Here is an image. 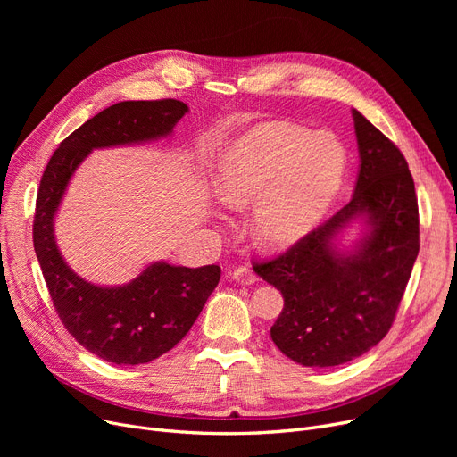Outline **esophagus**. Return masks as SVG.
Wrapping results in <instances>:
<instances>
[{
  "instance_id": "obj_1",
  "label": "esophagus",
  "mask_w": 457,
  "mask_h": 457,
  "mask_svg": "<svg viewBox=\"0 0 457 457\" xmlns=\"http://www.w3.org/2000/svg\"><path fill=\"white\" fill-rule=\"evenodd\" d=\"M231 278H233L237 283H241V285H253V283L257 281V276H255L248 267H238V269H235L233 274H231Z\"/></svg>"
}]
</instances>
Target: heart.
Returning a JSON list of instances; mask_svg holds the SVG:
<instances>
[{
	"mask_svg": "<svg viewBox=\"0 0 457 457\" xmlns=\"http://www.w3.org/2000/svg\"><path fill=\"white\" fill-rule=\"evenodd\" d=\"M345 166L346 154L335 137L265 124L235 140L222 155L214 190L229 209L257 204L252 235L261 246L278 250L298 243L324 219Z\"/></svg>",
	"mask_w": 457,
	"mask_h": 457,
	"instance_id": "b5f03b06",
	"label": "heart"
}]
</instances>
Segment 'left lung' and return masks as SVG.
I'll return each instance as SVG.
<instances>
[{"label": "left lung", "mask_w": 457, "mask_h": 457, "mask_svg": "<svg viewBox=\"0 0 457 457\" xmlns=\"http://www.w3.org/2000/svg\"><path fill=\"white\" fill-rule=\"evenodd\" d=\"M359 174L352 200L276 259L253 270L283 295L274 345L303 367H335L376 346L393 326L419 255V205L407 161L352 111ZM355 220L368 228L346 251L337 237Z\"/></svg>", "instance_id": "left-lung-1"}]
</instances>
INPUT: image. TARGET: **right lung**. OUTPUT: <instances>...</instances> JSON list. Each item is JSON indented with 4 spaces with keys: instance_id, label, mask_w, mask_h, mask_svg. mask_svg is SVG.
<instances>
[{
    "instance_id": "1",
    "label": "right lung",
    "mask_w": 457,
    "mask_h": 457,
    "mask_svg": "<svg viewBox=\"0 0 457 457\" xmlns=\"http://www.w3.org/2000/svg\"><path fill=\"white\" fill-rule=\"evenodd\" d=\"M187 111L179 100L114 104L59 144L40 179L33 243L47 291L71 337L107 363L142 365L172 350L219 285L220 267L157 261L126 285H94L66 265L54 219L71 176L92 150L168 137Z\"/></svg>"
}]
</instances>
